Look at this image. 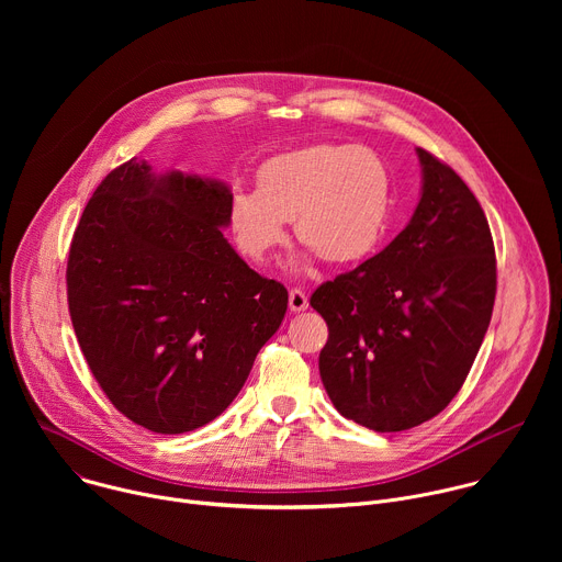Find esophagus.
I'll list each match as a JSON object with an SVG mask.
<instances>
[{
    "mask_svg": "<svg viewBox=\"0 0 562 562\" xmlns=\"http://www.w3.org/2000/svg\"><path fill=\"white\" fill-rule=\"evenodd\" d=\"M289 308H291L293 313H300V311L308 308V300H306L304 291H300V289H291V291H289Z\"/></svg>",
    "mask_w": 562,
    "mask_h": 562,
    "instance_id": "34e87169",
    "label": "esophagus"
}]
</instances>
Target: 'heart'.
<instances>
[{"label":"heart","instance_id":"heart-1","mask_svg":"<svg viewBox=\"0 0 562 562\" xmlns=\"http://www.w3.org/2000/svg\"><path fill=\"white\" fill-rule=\"evenodd\" d=\"M391 178L382 157L362 146L311 144L269 157L258 189H235L228 222L247 258L265 262L293 220L302 245L331 265L369 256L386 228Z\"/></svg>","mask_w":562,"mask_h":562}]
</instances>
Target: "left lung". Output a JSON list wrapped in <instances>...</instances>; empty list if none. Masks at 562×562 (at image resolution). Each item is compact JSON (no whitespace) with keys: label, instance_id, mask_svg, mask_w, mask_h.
Segmentation results:
<instances>
[{"label":"left lung","instance_id":"8db88e82","mask_svg":"<svg viewBox=\"0 0 562 562\" xmlns=\"http://www.w3.org/2000/svg\"><path fill=\"white\" fill-rule=\"evenodd\" d=\"M420 202L391 243L317 286L327 319L319 378L349 420L386 434L438 416L485 340L496 251L485 211L460 176L425 148Z\"/></svg>","mask_w":562,"mask_h":562}]
</instances>
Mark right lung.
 I'll return each mask as SVG.
<instances>
[{"mask_svg":"<svg viewBox=\"0 0 562 562\" xmlns=\"http://www.w3.org/2000/svg\"><path fill=\"white\" fill-rule=\"evenodd\" d=\"M231 189L144 159L111 171L79 220L68 311L91 373L135 425L184 434L217 418L278 331L289 293L224 237Z\"/></svg>","mask_w":562,"mask_h":562,"instance_id":"obj_1","label":"right lung"}]
</instances>
